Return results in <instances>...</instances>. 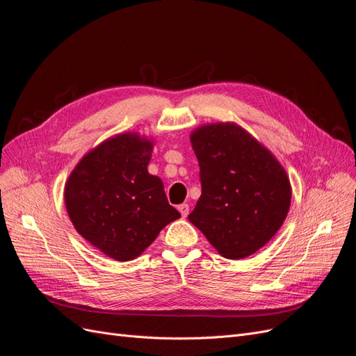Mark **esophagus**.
<instances>
[{"label": "esophagus", "mask_w": 356, "mask_h": 356, "mask_svg": "<svg viewBox=\"0 0 356 356\" xmlns=\"http://www.w3.org/2000/svg\"><path fill=\"white\" fill-rule=\"evenodd\" d=\"M178 211L181 212V217H182V218H186L187 215H188V212H190L188 204H187V203H182V204H179V207H178Z\"/></svg>", "instance_id": "esophagus-1"}]
</instances>
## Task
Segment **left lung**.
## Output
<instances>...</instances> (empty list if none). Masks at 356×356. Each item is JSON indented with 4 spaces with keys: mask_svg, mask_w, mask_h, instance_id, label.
<instances>
[{
    "mask_svg": "<svg viewBox=\"0 0 356 356\" xmlns=\"http://www.w3.org/2000/svg\"><path fill=\"white\" fill-rule=\"evenodd\" d=\"M190 143L202 181L190 222L229 260L252 255L288 215L293 191L284 166L233 122L202 124L191 132Z\"/></svg>",
    "mask_w": 356,
    "mask_h": 356,
    "instance_id": "8db88e82",
    "label": "left lung"
}]
</instances>
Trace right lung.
I'll return each mask as SVG.
<instances>
[{"instance_id":"add662e5","label":"right lung","mask_w":356,"mask_h":356,"mask_svg":"<svg viewBox=\"0 0 356 356\" xmlns=\"http://www.w3.org/2000/svg\"><path fill=\"white\" fill-rule=\"evenodd\" d=\"M154 141L138 132L105 139L70 174L63 197L77 233L106 257L131 261L181 213L148 172Z\"/></svg>"}]
</instances>
